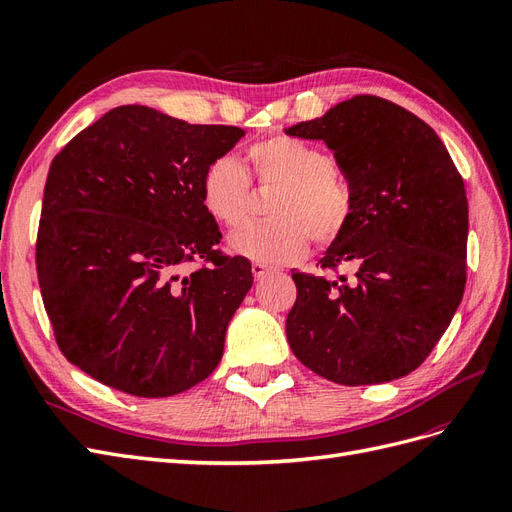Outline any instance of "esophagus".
Here are the masks:
<instances>
[{
	"label": "esophagus",
	"mask_w": 512,
	"mask_h": 512,
	"mask_svg": "<svg viewBox=\"0 0 512 512\" xmlns=\"http://www.w3.org/2000/svg\"><path fill=\"white\" fill-rule=\"evenodd\" d=\"M269 271L271 269L267 265H262V262H252V273H254L256 280H260V277H265Z\"/></svg>",
	"instance_id": "1"
}]
</instances>
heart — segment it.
I'll return each instance as SVG.
<instances>
[{
    "label": "heart",
    "mask_w": 512,
    "mask_h": 512,
    "mask_svg": "<svg viewBox=\"0 0 512 512\" xmlns=\"http://www.w3.org/2000/svg\"><path fill=\"white\" fill-rule=\"evenodd\" d=\"M245 156L258 188L275 190L267 205L273 220L232 232V252L267 265H288L307 254L309 239L316 247H329L344 235L352 222L354 194L335 173L327 151L275 134L247 147ZM200 200L215 222L239 226L250 218L252 182L237 160L220 156L203 170Z\"/></svg>",
    "instance_id": "1"
}]
</instances>
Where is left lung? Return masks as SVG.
<instances>
[{
    "label": "left lung",
    "instance_id": "8db88e82",
    "mask_svg": "<svg viewBox=\"0 0 512 512\" xmlns=\"http://www.w3.org/2000/svg\"><path fill=\"white\" fill-rule=\"evenodd\" d=\"M286 134L327 143L354 194L352 222L318 262L322 273H292L294 356L346 386L408 376L466 288L468 198L457 166L423 119L378 96L339 102Z\"/></svg>",
    "mask_w": 512,
    "mask_h": 512
}]
</instances>
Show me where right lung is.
I'll list each match as a JSON object with an SVG mask.
<instances>
[{"instance_id":"right-lung-1","label":"right lung","mask_w":512,"mask_h":512,"mask_svg":"<svg viewBox=\"0 0 512 512\" xmlns=\"http://www.w3.org/2000/svg\"><path fill=\"white\" fill-rule=\"evenodd\" d=\"M243 134L128 104L53 158L38 284L61 354L91 378L136 397H168L218 367L254 275L250 260L218 247L200 177ZM183 264L197 267L179 278Z\"/></svg>"}]
</instances>
